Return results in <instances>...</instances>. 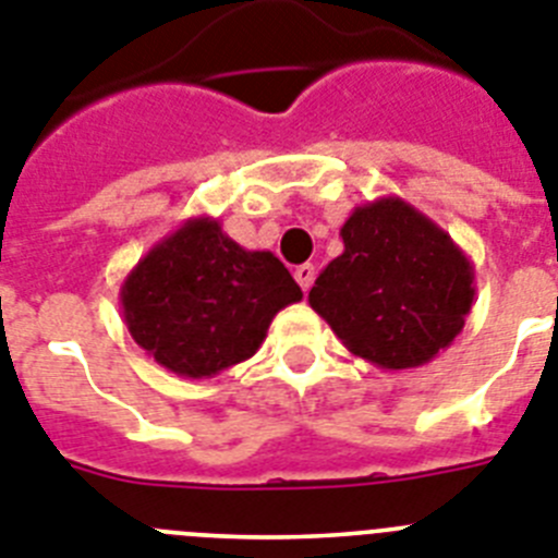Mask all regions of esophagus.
I'll use <instances>...</instances> for the list:
<instances>
[{
	"mask_svg": "<svg viewBox=\"0 0 558 558\" xmlns=\"http://www.w3.org/2000/svg\"><path fill=\"white\" fill-rule=\"evenodd\" d=\"M294 280H298L303 292H308V289H312V283H314V266L312 264H300L298 269H294Z\"/></svg>",
	"mask_w": 558,
	"mask_h": 558,
	"instance_id": "esophagus-1",
	"label": "esophagus"
}]
</instances>
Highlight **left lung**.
<instances>
[{
	"mask_svg": "<svg viewBox=\"0 0 558 558\" xmlns=\"http://www.w3.org/2000/svg\"><path fill=\"white\" fill-rule=\"evenodd\" d=\"M342 255L314 280L308 303L342 345L385 371L433 362L463 331L474 266L447 230L399 196L353 207Z\"/></svg>",
	"mask_w": 558,
	"mask_h": 558,
	"instance_id": "obj_1",
	"label": "left lung"
}]
</instances>
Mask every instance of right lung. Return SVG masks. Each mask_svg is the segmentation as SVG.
Segmentation results:
<instances>
[{
  "instance_id": "add662e5",
  "label": "right lung",
  "mask_w": 558,
  "mask_h": 558,
  "mask_svg": "<svg viewBox=\"0 0 558 558\" xmlns=\"http://www.w3.org/2000/svg\"><path fill=\"white\" fill-rule=\"evenodd\" d=\"M298 300L300 286L272 252L244 250L210 216L165 235L120 286L134 342L185 379L250 360L275 314Z\"/></svg>"
}]
</instances>
